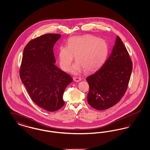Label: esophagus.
I'll return each mask as SVG.
<instances>
[{
	"label": "esophagus",
	"instance_id": "34e87169",
	"mask_svg": "<svg viewBox=\"0 0 150 150\" xmlns=\"http://www.w3.org/2000/svg\"><path fill=\"white\" fill-rule=\"evenodd\" d=\"M73 79L75 81L78 82V81H80L81 80V78H80V77H74Z\"/></svg>",
	"mask_w": 150,
	"mask_h": 150
}]
</instances>
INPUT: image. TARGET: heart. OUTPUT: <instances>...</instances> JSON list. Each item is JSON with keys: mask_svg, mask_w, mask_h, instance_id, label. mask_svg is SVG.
<instances>
[{"mask_svg": "<svg viewBox=\"0 0 150 150\" xmlns=\"http://www.w3.org/2000/svg\"><path fill=\"white\" fill-rule=\"evenodd\" d=\"M108 51L107 43L102 39L91 35L74 36L69 39L67 47H60L59 64L64 71H69L75 56L77 62L73 66L74 73L78 74L83 69L84 71H92L105 62Z\"/></svg>", "mask_w": 150, "mask_h": 150, "instance_id": "b5f03b06", "label": "heart"}]
</instances>
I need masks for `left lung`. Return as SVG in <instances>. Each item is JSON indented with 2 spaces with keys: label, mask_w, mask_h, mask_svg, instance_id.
<instances>
[{
  "label": "left lung",
  "mask_w": 150,
  "mask_h": 150,
  "mask_svg": "<svg viewBox=\"0 0 150 150\" xmlns=\"http://www.w3.org/2000/svg\"><path fill=\"white\" fill-rule=\"evenodd\" d=\"M133 69L132 61L121 39L101 67L86 78L89 86L87 100L98 110H105L118 103L126 92Z\"/></svg>",
  "instance_id": "1"
}]
</instances>
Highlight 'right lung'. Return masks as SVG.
<instances>
[{"label": "right lung", "mask_w": 150, "mask_h": 150, "mask_svg": "<svg viewBox=\"0 0 150 150\" xmlns=\"http://www.w3.org/2000/svg\"><path fill=\"white\" fill-rule=\"evenodd\" d=\"M60 34H47L30 40L24 48L20 76L31 99L43 109L56 111L64 105L63 95L71 77L54 64V44Z\"/></svg>", "instance_id": "add662e5"}]
</instances>
